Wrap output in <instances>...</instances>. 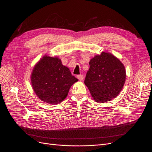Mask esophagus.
Segmentation results:
<instances>
[{
	"mask_svg": "<svg viewBox=\"0 0 152 152\" xmlns=\"http://www.w3.org/2000/svg\"><path fill=\"white\" fill-rule=\"evenodd\" d=\"M77 78H78L79 80H80V81H83V79H84V76H83V75H81L77 76Z\"/></svg>",
	"mask_w": 152,
	"mask_h": 152,
	"instance_id": "1",
	"label": "esophagus"
}]
</instances>
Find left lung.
I'll use <instances>...</instances> for the list:
<instances>
[{"label": "left lung", "instance_id": "obj_1", "mask_svg": "<svg viewBox=\"0 0 152 152\" xmlns=\"http://www.w3.org/2000/svg\"><path fill=\"white\" fill-rule=\"evenodd\" d=\"M89 64L84 83L94 100L104 103L118 96L126 80L122 62L111 53L102 51L95 55Z\"/></svg>", "mask_w": 152, "mask_h": 152}]
</instances>
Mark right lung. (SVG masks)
I'll return each mask as SVG.
<instances>
[{
    "label": "right lung",
    "mask_w": 152,
    "mask_h": 152,
    "mask_svg": "<svg viewBox=\"0 0 152 152\" xmlns=\"http://www.w3.org/2000/svg\"><path fill=\"white\" fill-rule=\"evenodd\" d=\"M32 87L45 103L57 104L67 96L71 86L78 81L58 57L45 55L34 67L30 76Z\"/></svg>",
    "instance_id": "right-lung-1"
}]
</instances>
